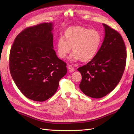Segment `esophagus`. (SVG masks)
<instances>
[{"mask_svg":"<svg viewBox=\"0 0 134 134\" xmlns=\"http://www.w3.org/2000/svg\"><path fill=\"white\" fill-rule=\"evenodd\" d=\"M68 70L69 71L72 72V71H75V69L72 67L71 65H68Z\"/></svg>","mask_w":134,"mask_h":134,"instance_id":"esophagus-1","label":"esophagus"}]
</instances>
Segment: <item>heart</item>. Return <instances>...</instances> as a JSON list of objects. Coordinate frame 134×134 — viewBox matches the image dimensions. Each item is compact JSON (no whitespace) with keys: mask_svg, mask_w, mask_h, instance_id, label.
<instances>
[{"mask_svg":"<svg viewBox=\"0 0 134 134\" xmlns=\"http://www.w3.org/2000/svg\"><path fill=\"white\" fill-rule=\"evenodd\" d=\"M102 42V36L98 31L82 26H72L64 31L63 37H59L56 43V51L60 58L65 59L70 53L71 47L73 53L70 60L87 62L94 57Z\"/></svg>","mask_w":134,"mask_h":134,"instance_id":"heart-1","label":"heart"}]
</instances>
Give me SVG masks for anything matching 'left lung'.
I'll use <instances>...</instances> for the list:
<instances>
[{
	"label": "left lung",
	"mask_w": 134,
	"mask_h": 134,
	"mask_svg": "<svg viewBox=\"0 0 134 134\" xmlns=\"http://www.w3.org/2000/svg\"><path fill=\"white\" fill-rule=\"evenodd\" d=\"M105 35L96 56L78 70L82 76L79 84L84 94L94 98L106 96L122 78L126 62V51L122 36L103 24Z\"/></svg>",
	"instance_id": "8db88e82"
}]
</instances>
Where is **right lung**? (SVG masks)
<instances>
[{"label": "right lung", "mask_w": 134, "mask_h": 134, "mask_svg": "<svg viewBox=\"0 0 134 134\" xmlns=\"http://www.w3.org/2000/svg\"><path fill=\"white\" fill-rule=\"evenodd\" d=\"M53 23L26 28L18 35L9 55V69L15 84L27 98L43 102L57 91L67 72L53 46Z\"/></svg>", "instance_id": "obj_1"}]
</instances>
